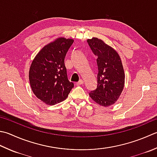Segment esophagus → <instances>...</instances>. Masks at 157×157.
I'll return each instance as SVG.
<instances>
[{
	"label": "esophagus",
	"mask_w": 157,
	"mask_h": 157,
	"mask_svg": "<svg viewBox=\"0 0 157 157\" xmlns=\"http://www.w3.org/2000/svg\"><path fill=\"white\" fill-rule=\"evenodd\" d=\"M83 83H84V81L82 80V79H79V82H78L76 83V86H79V85H82V84H83Z\"/></svg>",
	"instance_id": "obj_1"
}]
</instances>
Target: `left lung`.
Segmentation results:
<instances>
[{
  "label": "left lung",
  "instance_id": "obj_1",
  "mask_svg": "<svg viewBox=\"0 0 157 157\" xmlns=\"http://www.w3.org/2000/svg\"><path fill=\"white\" fill-rule=\"evenodd\" d=\"M97 57V86L89 95L94 101L104 107L114 104L124 88V72L121 58L116 50L96 37L87 40Z\"/></svg>",
  "mask_w": 157,
  "mask_h": 157
}]
</instances>
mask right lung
<instances>
[{"mask_svg": "<svg viewBox=\"0 0 157 157\" xmlns=\"http://www.w3.org/2000/svg\"><path fill=\"white\" fill-rule=\"evenodd\" d=\"M71 39L58 38L43 48L29 71V80L35 96L48 105L66 99L74 87L67 78L64 58L72 45Z\"/></svg>", "mask_w": 157, "mask_h": 157, "instance_id": "1", "label": "right lung"}]
</instances>
